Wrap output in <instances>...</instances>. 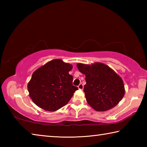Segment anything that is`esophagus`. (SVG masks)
I'll return each mask as SVG.
<instances>
[{
    "label": "esophagus",
    "instance_id": "34e87169",
    "mask_svg": "<svg viewBox=\"0 0 147 147\" xmlns=\"http://www.w3.org/2000/svg\"><path fill=\"white\" fill-rule=\"evenodd\" d=\"M78 88L79 89H83V88H84L83 84H80L78 86Z\"/></svg>",
    "mask_w": 147,
    "mask_h": 147
}]
</instances>
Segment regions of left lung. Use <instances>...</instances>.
<instances>
[{
  "label": "left lung",
  "mask_w": 147,
  "mask_h": 147,
  "mask_svg": "<svg viewBox=\"0 0 147 147\" xmlns=\"http://www.w3.org/2000/svg\"><path fill=\"white\" fill-rule=\"evenodd\" d=\"M80 72L86 75L84 86L86 100L96 111L110 109L121 100L124 95L123 80L106 65L95 63L77 64Z\"/></svg>",
  "instance_id": "1"
}]
</instances>
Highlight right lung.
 <instances>
[{
    "label": "right lung",
    "mask_w": 147,
    "mask_h": 147,
    "mask_svg": "<svg viewBox=\"0 0 147 147\" xmlns=\"http://www.w3.org/2000/svg\"><path fill=\"white\" fill-rule=\"evenodd\" d=\"M73 65L61 59L50 61L32 74L28 84L34 102L46 111H54L65 106L78 88L73 85L69 74Z\"/></svg>",
    "instance_id": "right-lung-1"
}]
</instances>
